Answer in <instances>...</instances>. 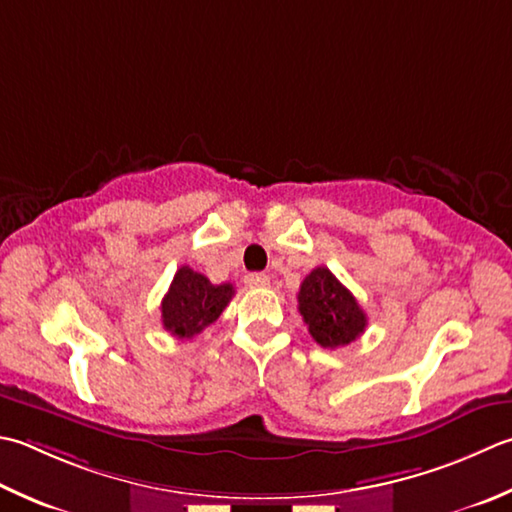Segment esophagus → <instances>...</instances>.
<instances>
[{
    "instance_id": "1",
    "label": "esophagus",
    "mask_w": 512,
    "mask_h": 512,
    "mask_svg": "<svg viewBox=\"0 0 512 512\" xmlns=\"http://www.w3.org/2000/svg\"><path fill=\"white\" fill-rule=\"evenodd\" d=\"M244 282L248 288H266L270 284V279L264 273H248L244 277Z\"/></svg>"
}]
</instances>
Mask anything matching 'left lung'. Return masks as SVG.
Returning a JSON list of instances; mask_svg holds the SVG:
<instances>
[{"instance_id":"obj_1","label":"left lung","mask_w":512,"mask_h":512,"mask_svg":"<svg viewBox=\"0 0 512 512\" xmlns=\"http://www.w3.org/2000/svg\"><path fill=\"white\" fill-rule=\"evenodd\" d=\"M297 302L308 333L324 348L348 346L364 333L368 324L353 293L326 266L310 270L299 286Z\"/></svg>"}]
</instances>
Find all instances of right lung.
Segmentation results:
<instances>
[{
  "label": "right lung",
  "instance_id": "1",
  "mask_svg": "<svg viewBox=\"0 0 512 512\" xmlns=\"http://www.w3.org/2000/svg\"><path fill=\"white\" fill-rule=\"evenodd\" d=\"M233 295V284H210L202 273L182 266L162 299V324L177 339H193L217 322Z\"/></svg>",
  "mask_w": 512,
  "mask_h": 512
}]
</instances>
